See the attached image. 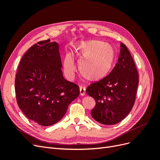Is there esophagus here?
<instances>
[{
	"label": "esophagus",
	"mask_w": 160,
	"mask_h": 160,
	"mask_svg": "<svg viewBox=\"0 0 160 160\" xmlns=\"http://www.w3.org/2000/svg\"><path fill=\"white\" fill-rule=\"evenodd\" d=\"M79 90H80V95L81 96H84L85 95V88H84V87H80Z\"/></svg>",
	"instance_id": "esophagus-1"
}]
</instances>
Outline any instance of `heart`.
Wrapping results in <instances>:
<instances>
[{
    "instance_id": "1",
    "label": "heart",
    "mask_w": 160,
    "mask_h": 160,
    "mask_svg": "<svg viewBox=\"0 0 160 160\" xmlns=\"http://www.w3.org/2000/svg\"><path fill=\"white\" fill-rule=\"evenodd\" d=\"M72 53L78 57L79 69L81 75L91 82L104 79L115 64L116 52L114 48L101 41H80L73 45ZM63 66L65 74L70 78L76 70L71 54H67L65 57Z\"/></svg>"
}]
</instances>
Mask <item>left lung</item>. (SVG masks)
Instances as JSON below:
<instances>
[{
    "mask_svg": "<svg viewBox=\"0 0 160 160\" xmlns=\"http://www.w3.org/2000/svg\"><path fill=\"white\" fill-rule=\"evenodd\" d=\"M118 62L110 73L86 89L96 101L91 114L97 122L114 125L129 113L134 105L139 83L136 66L127 47L120 44Z\"/></svg>",
    "mask_w": 160,
    "mask_h": 160,
    "instance_id": "left-lung-1",
    "label": "left lung"
}]
</instances>
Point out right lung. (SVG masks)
Here are the masks:
<instances>
[{
    "label": "right lung",
    "instance_id": "add662e5",
    "mask_svg": "<svg viewBox=\"0 0 160 160\" xmlns=\"http://www.w3.org/2000/svg\"><path fill=\"white\" fill-rule=\"evenodd\" d=\"M59 49V45L50 39L37 42L23 55L16 74L18 107L42 126L59 122L79 95V86L62 76Z\"/></svg>",
    "mask_w": 160,
    "mask_h": 160
}]
</instances>
